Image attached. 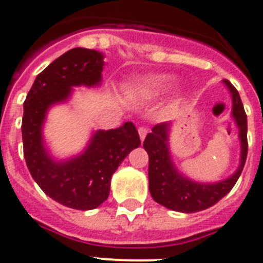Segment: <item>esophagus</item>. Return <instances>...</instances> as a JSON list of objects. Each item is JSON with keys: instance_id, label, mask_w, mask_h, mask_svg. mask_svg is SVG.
Here are the masks:
<instances>
[{"instance_id": "obj_1", "label": "esophagus", "mask_w": 263, "mask_h": 263, "mask_svg": "<svg viewBox=\"0 0 263 263\" xmlns=\"http://www.w3.org/2000/svg\"><path fill=\"white\" fill-rule=\"evenodd\" d=\"M147 127L145 126H139L138 127V134H139V138H141V141H143V139L146 138V136H147Z\"/></svg>"}]
</instances>
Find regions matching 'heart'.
Masks as SVG:
<instances>
[{
    "mask_svg": "<svg viewBox=\"0 0 263 263\" xmlns=\"http://www.w3.org/2000/svg\"><path fill=\"white\" fill-rule=\"evenodd\" d=\"M173 84L174 79L171 76H153L143 83L142 88L146 93L157 96V95L163 93L167 89H170L173 87Z\"/></svg>",
    "mask_w": 263,
    "mask_h": 263,
    "instance_id": "1",
    "label": "heart"
}]
</instances>
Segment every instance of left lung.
I'll list each match as a JSON object with an SVG mask.
<instances>
[{"mask_svg":"<svg viewBox=\"0 0 263 263\" xmlns=\"http://www.w3.org/2000/svg\"><path fill=\"white\" fill-rule=\"evenodd\" d=\"M233 99V117L240 129L241 164L231 178L218 183L203 184L182 176L170 159L167 147L168 124L162 122L146 136L143 147L148 154V188L153 199L160 205L178 212H199L215 205L231 191L240 178L248 155V120L238 90L229 80H224Z\"/></svg>","mask_w":263,"mask_h":263,"instance_id":"left-lung-1","label":"left lung"}]
</instances>
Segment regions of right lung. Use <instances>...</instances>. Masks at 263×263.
<instances>
[{
	"label": "right lung",
	"mask_w": 263,
	"mask_h": 263,
	"mask_svg": "<svg viewBox=\"0 0 263 263\" xmlns=\"http://www.w3.org/2000/svg\"><path fill=\"white\" fill-rule=\"evenodd\" d=\"M103 55L72 48L36 76L23 103V155L32 179L42 191L73 210H95L108 199L110 178L133 148L141 145L133 122L101 130L85 153L68 162H53L42 142V124L52 104L66 100L73 85H95L101 80Z\"/></svg>",
	"instance_id": "obj_1"
}]
</instances>
